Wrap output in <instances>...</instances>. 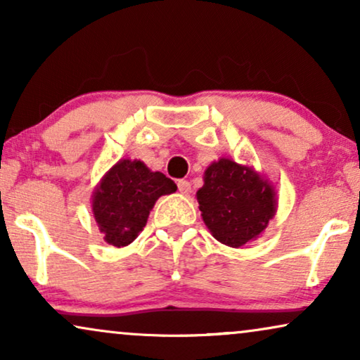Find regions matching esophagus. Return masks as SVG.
<instances>
[{
	"label": "esophagus",
	"instance_id": "obj_1",
	"mask_svg": "<svg viewBox=\"0 0 360 360\" xmlns=\"http://www.w3.org/2000/svg\"><path fill=\"white\" fill-rule=\"evenodd\" d=\"M176 186H179V191L180 193L184 195H188L191 191V184L188 180H179V184H176Z\"/></svg>",
	"mask_w": 360,
	"mask_h": 360
}]
</instances>
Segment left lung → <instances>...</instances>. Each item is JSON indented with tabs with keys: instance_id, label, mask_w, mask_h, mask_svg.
Listing matches in <instances>:
<instances>
[{
	"instance_id": "left-lung-1",
	"label": "left lung",
	"mask_w": 360,
	"mask_h": 360,
	"mask_svg": "<svg viewBox=\"0 0 360 360\" xmlns=\"http://www.w3.org/2000/svg\"><path fill=\"white\" fill-rule=\"evenodd\" d=\"M196 200L205 224L229 248H240L257 238L275 214L272 186L252 169L229 159L206 169Z\"/></svg>"
}]
</instances>
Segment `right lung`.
Listing matches in <instances>:
<instances>
[{
  "mask_svg": "<svg viewBox=\"0 0 360 360\" xmlns=\"http://www.w3.org/2000/svg\"><path fill=\"white\" fill-rule=\"evenodd\" d=\"M174 180L152 172L141 160H120L93 195V214L108 244H131L144 229L152 206L162 195L174 193Z\"/></svg>",
  "mask_w": 360,
  "mask_h": 360,
  "instance_id": "obj_1",
  "label": "right lung"
}]
</instances>
